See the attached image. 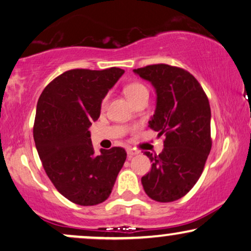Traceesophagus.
Here are the masks:
<instances>
[{
  "label": "esophagus",
  "instance_id": "esophagus-1",
  "mask_svg": "<svg viewBox=\"0 0 251 251\" xmlns=\"http://www.w3.org/2000/svg\"><path fill=\"white\" fill-rule=\"evenodd\" d=\"M138 151H136V150H134V149H132V148H128L127 149V156H128V158L131 159L133 156H135V155H138Z\"/></svg>",
  "mask_w": 251,
  "mask_h": 251
}]
</instances>
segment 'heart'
I'll return each mask as SVG.
<instances>
[{"mask_svg": "<svg viewBox=\"0 0 251 251\" xmlns=\"http://www.w3.org/2000/svg\"><path fill=\"white\" fill-rule=\"evenodd\" d=\"M124 93H125L126 98L129 100V102L134 103L135 101H138L139 99L143 98V96H148V89L147 87L143 85L141 82L134 81V82H129L124 87ZM106 101H108V96H105L104 99L102 100L101 102V106L104 108L106 104Z\"/></svg>", "mask_w": 251, "mask_h": 251, "instance_id": "obj_1", "label": "heart"}]
</instances>
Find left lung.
<instances>
[{"label":"left lung","mask_w":251,"mask_h":251,"mask_svg":"<svg viewBox=\"0 0 251 251\" xmlns=\"http://www.w3.org/2000/svg\"><path fill=\"white\" fill-rule=\"evenodd\" d=\"M155 87L157 105L149 127L164 135L159 155L145 151L151 171L142 176L143 189L157 202H173L198 182L211 150V110L202 86L178 66L152 64L134 70Z\"/></svg>","instance_id":"left-lung-1"}]
</instances>
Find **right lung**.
I'll use <instances>...</instances> for the list:
<instances>
[{
	"label": "right lung",
	"mask_w": 251,
	"mask_h": 251,
	"mask_svg": "<svg viewBox=\"0 0 251 251\" xmlns=\"http://www.w3.org/2000/svg\"><path fill=\"white\" fill-rule=\"evenodd\" d=\"M124 70H69L40 95L33 136L45 171L64 198L96 205L111 194L126 160L125 149L112 147L96 155L88 128L100 117L101 102Z\"/></svg>",
	"instance_id": "1"
}]
</instances>
